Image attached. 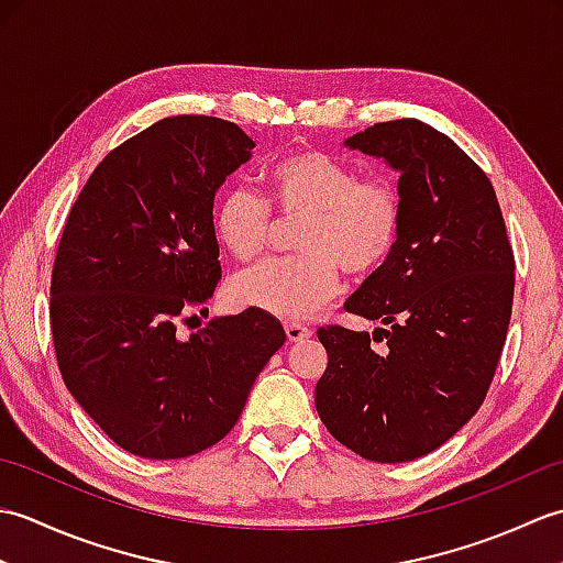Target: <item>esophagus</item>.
Listing matches in <instances>:
<instances>
[{
  "instance_id": "1",
  "label": "esophagus",
  "mask_w": 563,
  "mask_h": 563,
  "mask_svg": "<svg viewBox=\"0 0 563 563\" xmlns=\"http://www.w3.org/2000/svg\"><path fill=\"white\" fill-rule=\"evenodd\" d=\"M285 336H288V341L295 343V341H302V339L312 336V331H309L302 324H285Z\"/></svg>"
}]
</instances>
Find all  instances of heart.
Here are the masks:
<instances>
[{
    "mask_svg": "<svg viewBox=\"0 0 563 563\" xmlns=\"http://www.w3.org/2000/svg\"><path fill=\"white\" fill-rule=\"evenodd\" d=\"M266 178L275 212L302 220L300 256L242 271L232 297L271 317L305 321L341 292V268L365 278L385 266L399 239L401 200L385 178H361L355 166L321 150L288 154ZM212 230L234 258L251 261L268 244L273 210L258 190L236 184L214 202Z\"/></svg>",
    "mask_w": 563,
    "mask_h": 563,
    "instance_id": "b5f03b06",
    "label": "heart"
}]
</instances>
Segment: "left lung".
<instances>
[{
  "mask_svg": "<svg viewBox=\"0 0 563 563\" xmlns=\"http://www.w3.org/2000/svg\"><path fill=\"white\" fill-rule=\"evenodd\" d=\"M399 176L401 230L385 266L345 302L389 329L321 327L329 363L317 382L321 423L373 462L433 452L479 411L510 324L516 258L482 166L416 118L345 140ZM387 340L377 354L368 345Z\"/></svg>",
  "mask_w": 563,
  "mask_h": 563,
  "instance_id": "left-lung-1",
  "label": "left lung"
}]
</instances>
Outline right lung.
Segmentation results:
<instances>
[{
	"instance_id": "add662e5",
	"label": "right lung",
	"mask_w": 563,
	"mask_h": 563,
	"mask_svg": "<svg viewBox=\"0 0 563 563\" xmlns=\"http://www.w3.org/2000/svg\"><path fill=\"white\" fill-rule=\"evenodd\" d=\"M242 128L172 115L125 140L69 210L51 280L57 367L71 397L115 445L181 460L220 442L285 343L258 309L176 329L222 278L212 202L251 159Z\"/></svg>"
}]
</instances>
